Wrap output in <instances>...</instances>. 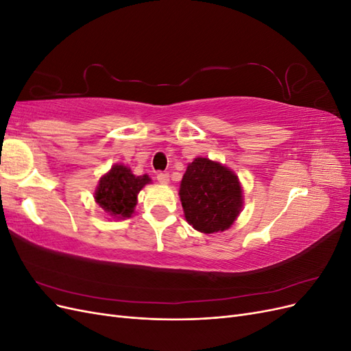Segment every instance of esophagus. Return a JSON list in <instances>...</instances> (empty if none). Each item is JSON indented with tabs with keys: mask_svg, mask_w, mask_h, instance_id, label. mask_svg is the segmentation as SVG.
I'll use <instances>...</instances> for the list:
<instances>
[{
	"mask_svg": "<svg viewBox=\"0 0 351 351\" xmlns=\"http://www.w3.org/2000/svg\"><path fill=\"white\" fill-rule=\"evenodd\" d=\"M156 180H158L159 184H168L169 183V176L167 173H159L156 176Z\"/></svg>",
	"mask_w": 351,
	"mask_h": 351,
	"instance_id": "34e87169",
	"label": "esophagus"
}]
</instances>
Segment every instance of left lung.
<instances>
[{"mask_svg":"<svg viewBox=\"0 0 351 351\" xmlns=\"http://www.w3.org/2000/svg\"><path fill=\"white\" fill-rule=\"evenodd\" d=\"M178 195L186 221L205 234L230 228L243 208L239 177L208 158H195L187 165Z\"/></svg>","mask_w":351,"mask_h":351,"instance_id":"left-lung-1","label":"left lung"}]
</instances>
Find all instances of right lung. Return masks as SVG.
<instances>
[{
  "label": "right lung",
  "mask_w": 351,
  "mask_h": 351,
  "mask_svg": "<svg viewBox=\"0 0 351 351\" xmlns=\"http://www.w3.org/2000/svg\"><path fill=\"white\" fill-rule=\"evenodd\" d=\"M151 183L147 174L134 176L129 167L115 164L99 180L95 202L114 218H130L137 204V195Z\"/></svg>",
  "instance_id": "right-lung-1"
}]
</instances>
